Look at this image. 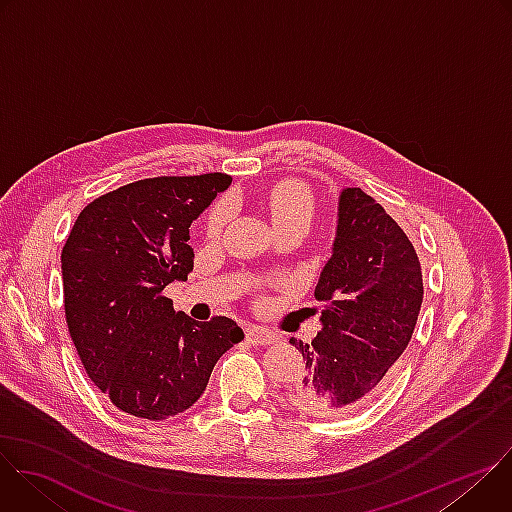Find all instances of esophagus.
Listing matches in <instances>:
<instances>
[{"instance_id":"1","label":"esophagus","mask_w":512,"mask_h":512,"mask_svg":"<svg viewBox=\"0 0 512 512\" xmlns=\"http://www.w3.org/2000/svg\"><path fill=\"white\" fill-rule=\"evenodd\" d=\"M247 340L251 344H257V346H263V344H271L277 340V336L265 328H257V326H251L247 328Z\"/></svg>"}]
</instances>
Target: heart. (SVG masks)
Returning a JSON list of instances; mask_svg holds the SVG:
<instances>
[{
  "label": "heart",
  "mask_w": 512,
  "mask_h": 512,
  "mask_svg": "<svg viewBox=\"0 0 512 512\" xmlns=\"http://www.w3.org/2000/svg\"><path fill=\"white\" fill-rule=\"evenodd\" d=\"M267 208L277 231L287 227L308 229L314 218V198L302 182H281L271 188L267 196ZM231 212L233 204L229 200L218 202L208 216V231L212 235L221 233V229L231 218Z\"/></svg>",
  "instance_id": "heart-1"
}]
</instances>
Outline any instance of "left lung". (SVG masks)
Returning a JSON list of instances; mask_svg holds the SVG:
<instances>
[{"instance_id":"8db88e82","label":"left lung","mask_w":512,"mask_h":512,"mask_svg":"<svg viewBox=\"0 0 512 512\" xmlns=\"http://www.w3.org/2000/svg\"><path fill=\"white\" fill-rule=\"evenodd\" d=\"M314 298L322 302L312 342L291 338L306 362L287 399L314 417L362 409L391 381L423 302L417 253L403 229L360 188L338 196L332 255Z\"/></svg>"}]
</instances>
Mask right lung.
I'll list each match as a JSON object with an SVG mask.
<instances>
[{
    "label": "right lung",
    "instance_id": "1",
    "mask_svg": "<svg viewBox=\"0 0 512 512\" xmlns=\"http://www.w3.org/2000/svg\"><path fill=\"white\" fill-rule=\"evenodd\" d=\"M227 174L121 186L79 214L62 249L64 314L89 379L111 403L160 421L192 407L216 360L245 338L235 320L196 322L162 296L194 267L190 225Z\"/></svg>",
    "mask_w": 512,
    "mask_h": 512
}]
</instances>
